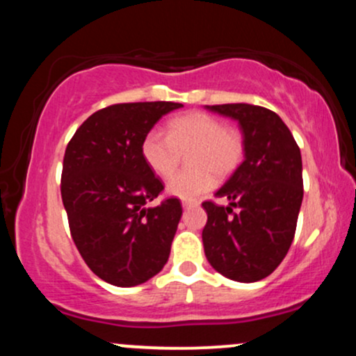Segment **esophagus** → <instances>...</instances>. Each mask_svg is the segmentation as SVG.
<instances>
[{"label": "esophagus", "mask_w": 356, "mask_h": 356, "mask_svg": "<svg viewBox=\"0 0 356 356\" xmlns=\"http://www.w3.org/2000/svg\"><path fill=\"white\" fill-rule=\"evenodd\" d=\"M197 206H199L197 201H182L184 209H191V207H197Z\"/></svg>", "instance_id": "34e87169"}]
</instances>
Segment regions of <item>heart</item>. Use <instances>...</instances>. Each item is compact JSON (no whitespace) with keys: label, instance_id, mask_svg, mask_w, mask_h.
I'll return each instance as SVG.
<instances>
[{"label":"heart","instance_id":"b5f03b06","mask_svg":"<svg viewBox=\"0 0 356 356\" xmlns=\"http://www.w3.org/2000/svg\"><path fill=\"white\" fill-rule=\"evenodd\" d=\"M187 155L189 170L175 174L167 192L184 201H194L238 170L246 152L243 134L222 118L206 112H189L167 124V136L150 130L142 140V159L159 177L169 179Z\"/></svg>","mask_w":356,"mask_h":356}]
</instances>
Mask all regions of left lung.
Returning <instances> with one entry per match:
<instances>
[{"mask_svg":"<svg viewBox=\"0 0 356 356\" xmlns=\"http://www.w3.org/2000/svg\"><path fill=\"white\" fill-rule=\"evenodd\" d=\"M238 120L246 152L216 197L206 201L204 252L216 271L239 283L271 275L288 254L303 201V164L293 134L273 110L249 104L206 105Z\"/></svg>","mask_w":356,"mask_h":356,"instance_id":"8db88e82","label":"left lung"}]
</instances>
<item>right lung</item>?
Returning a JSON list of instances; mask_svg holds the SVG:
<instances>
[{
	"mask_svg": "<svg viewBox=\"0 0 356 356\" xmlns=\"http://www.w3.org/2000/svg\"><path fill=\"white\" fill-rule=\"evenodd\" d=\"M174 102L115 104L92 113L68 142L61 201L80 256L100 280L130 288L157 275L182 216L177 197L155 207L164 184L142 159L145 134Z\"/></svg>",
	"mask_w": 356,
	"mask_h": 356,
	"instance_id": "1",
	"label": "right lung"
}]
</instances>
